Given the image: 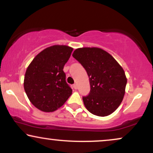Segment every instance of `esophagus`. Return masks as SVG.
I'll return each mask as SVG.
<instances>
[{"label":"esophagus","instance_id":"1","mask_svg":"<svg viewBox=\"0 0 153 153\" xmlns=\"http://www.w3.org/2000/svg\"><path fill=\"white\" fill-rule=\"evenodd\" d=\"M73 87V88L75 89V90H76V89H78V85H77V84H74Z\"/></svg>","mask_w":153,"mask_h":153}]
</instances>
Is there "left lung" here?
Segmentation results:
<instances>
[{
    "label": "left lung",
    "mask_w": 153,
    "mask_h": 153,
    "mask_svg": "<svg viewBox=\"0 0 153 153\" xmlns=\"http://www.w3.org/2000/svg\"><path fill=\"white\" fill-rule=\"evenodd\" d=\"M73 56L89 77L90 94L82 97L85 108L99 117L110 115L117 109L125 94L127 79L122 67L99 47L78 48Z\"/></svg>",
    "instance_id": "left-lung-1"
}]
</instances>
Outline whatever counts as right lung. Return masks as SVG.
Wrapping results in <instances>:
<instances>
[{"mask_svg":"<svg viewBox=\"0 0 153 153\" xmlns=\"http://www.w3.org/2000/svg\"><path fill=\"white\" fill-rule=\"evenodd\" d=\"M73 48L56 45L47 47L33 59L26 71L24 87L28 99L38 109L53 112L71 96L63 68Z\"/></svg>","mask_w":153,"mask_h":153,"instance_id":"obj_1","label":"right lung"}]
</instances>
